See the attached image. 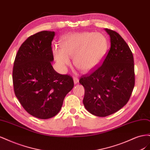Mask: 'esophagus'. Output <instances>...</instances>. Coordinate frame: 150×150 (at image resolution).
Instances as JSON below:
<instances>
[{
	"label": "esophagus",
	"instance_id": "obj_1",
	"mask_svg": "<svg viewBox=\"0 0 150 150\" xmlns=\"http://www.w3.org/2000/svg\"><path fill=\"white\" fill-rule=\"evenodd\" d=\"M73 80H74V83L75 84L79 83V79H78V78H77V77H76V76L73 77Z\"/></svg>",
	"mask_w": 150,
	"mask_h": 150
}]
</instances>
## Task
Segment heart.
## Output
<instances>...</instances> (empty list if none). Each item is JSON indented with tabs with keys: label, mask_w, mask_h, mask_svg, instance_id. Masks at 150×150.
<instances>
[{
	"label": "heart",
	"mask_w": 150,
	"mask_h": 150,
	"mask_svg": "<svg viewBox=\"0 0 150 150\" xmlns=\"http://www.w3.org/2000/svg\"><path fill=\"white\" fill-rule=\"evenodd\" d=\"M61 49L56 48L53 52L59 66L64 68L73 57L74 64L79 69L88 72L101 62L107 52L108 41L101 33L93 32L68 35L60 43Z\"/></svg>",
	"instance_id": "heart-1"
}]
</instances>
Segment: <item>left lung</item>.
<instances>
[{
	"label": "left lung",
	"mask_w": 150,
	"mask_h": 150,
	"mask_svg": "<svg viewBox=\"0 0 150 150\" xmlns=\"http://www.w3.org/2000/svg\"><path fill=\"white\" fill-rule=\"evenodd\" d=\"M105 30L110 36V51L100 66L79 80L85 89V108L99 117L112 115L126 105L135 83L133 55L128 45L116 32Z\"/></svg>",
	"instance_id": "obj_1"
}]
</instances>
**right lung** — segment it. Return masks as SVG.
I'll return each mask as SVG.
<instances>
[{"label": "right lung", "mask_w": 150, "mask_h": 150, "mask_svg": "<svg viewBox=\"0 0 150 150\" xmlns=\"http://www.w3.org/2000/svg\"><path fill=\"white\" fill-rule=\"evenodd\" d=\"M54 31H41L22 43L13 63L14 93L24 110L46 120L61 110L66 94L74 87L72 77L54 69L51 42Z\"/></svg>", "instance_id": "right-lung-1"}]
</instances>
